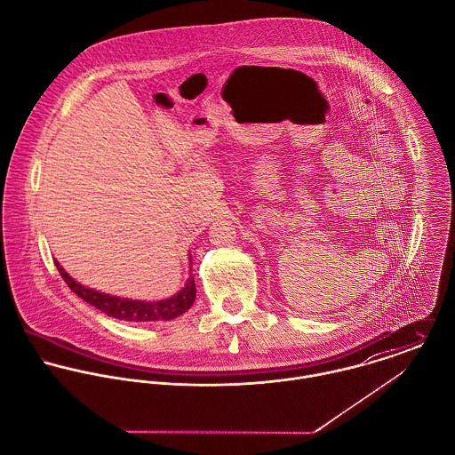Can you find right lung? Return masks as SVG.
I'll list each match as a JSON object with an SVG mask.
<instances>
[{
	"label": "right lung",
	"mask_w": 455,
	"mask_h": 455,
	"mask_svg": "<svg viewBox=\"0 0 455 455\" xmlns=\"http://www.w3.org/2000/svg\"><path fill=\"white\" fill-rule=\"evenodd\" d=\"M56 267L60 275L63 276L68 287L84 301L92 305L94 308L101 310L108 317L119 319V321H128V323H157V321H172L177 319L179 315L186 314L196 299V285L193 275L188 278L186 285L172 298L161 299V301H140V299H128V298H119V296H110L94 289H89L71 278L66 273L65 267L58 262ZM189 273L193 269V259L189 254Z\"/></svg>",
	"instance_id": "1"
}]
</instances>
